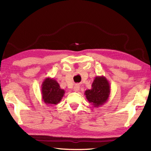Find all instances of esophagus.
<instances>
[{"label": "esophagus", "instance_id": "obj_1", "mask_svg": "<svg viewBox=\"0 0 151 151\" xmlns=\"http://www.w3.org/2000/svg\"><path fill=\"white\" fill-rule=\"evenodd\" d=\"M73 89H74V91H79V89H80V86H79L78 84H76V85L75 86V87H74Z\"/></svg>", "mask_w": 151, "mask_h": 151}]
</instances>
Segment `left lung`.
<instances>
[{"label": "left lung", "mask_w": 151, "mask_h": 151, "mask_svg": "<svg viewBox=\"0 0 151 151\" xmlns=\"http://www.w3.org/2000/svg\"><path fill=\"white\" fill-rule=\"evenodd\" d=\"M110 85L104 76H97L92 83L91 88L84 93L86 98L95 108L106 103L110 94Z\"/></svg>", "instance_id": "1"}]
</instances>
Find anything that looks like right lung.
I'll use <instances>...</instances> for the list:
<instances>
[{"label":"right lung","instance_id":"obj_1","mask_svg":"<svg viewBox=\"0 0 151 151\" xmlns=\"http://www.w3.org/2000/svg\"><path fill=\"white\" fill-rule=\"evenodd\" d=\"M41 94L45 103L47 105H56L62 101L65 90L60 88L55 79L48 77L41 84Z\"/></svg>","mask_w":151,"mask_h":151}]
</instances>
